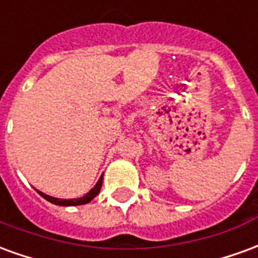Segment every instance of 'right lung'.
<instances>
[{
	"instance_id": "obj_1",
	"label": "right lung",
	"mask_w": 258,
	"mask_h": 258,
	"mask_svg": "<svg viewBox=\"0 0 258 258\" xmlns=\"http://www.w3.org/2000/svg\"><path fill=\"white\" fill-rule=\"evenodd\" d=\"M102 181H103V175H102L99 181L96 182V185L92 188V189L88 192L87 195H84L83 198H77V199H58V198H52V196H48V195L42 194L40 190H37L38 194L41 195L42 198L48 202H51L53 205H58V206H80V205H85V203H90L91 200L95 198L96 195L99 194V190H101L102 186Z\"/></svg>"
}]
</instances>
